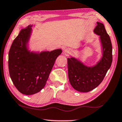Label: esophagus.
Listing matches in <instances>:
<instances>
[{
	"mask_svg": "<svg viewBox=\"0 0 122 122\" xmlns=\"http://www.w3.org/2000/svg\"><path fill=\"white\" fill-rule=\"evenodd\" d=\"M63 52H64V54L66 55H69L72 53V50L71 49H70V48H67L64 50L63 51Z\"/></svg>",
	"mask_w": 122,
	"mask_h": 122,
	"instance_id": "esophagus-1",
	"label": "esophagus"
}]
</instances>
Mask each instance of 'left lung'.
<instances>
[{"label":"left lung","mask_w":122,"mask_h":122,"mask_svg":"<svg viewBox=\"0 0 122 122\" xmlns=\"http://www.w3.org/2000/svg\"><path fill=\"white\" fill-rule=\"evenodd\" d=\"M94 32L100 35L103 47L101 60L92 67H87L74 58H68V73L72 86L79 92H88L103 80L112 62V46L109 36L102 23H97Z\"/></svg>","instance_id":"left-lung-1"}]
</instances>
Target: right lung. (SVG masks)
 Masks as SVG:
<instances>
[{
    "mask_svg": "<svg viewBox=\"0 0 122 122\" xmlns=\"http://www.w3.org/2000/svg\"><path fill=\"white\" fill-rule=\"evenodd\" d=\"M31 26L20 31L11 44L8 57L10 78L17 90L26 95L36 93L44 88L55 62L62 52L61 49L39 54L27 51Z\"/></svg>",
    "mask_w": 122,
    "mask_h": 122,
    "instance_id": "right-lung-1",
    "label": "right lung"
}]
</instances>
